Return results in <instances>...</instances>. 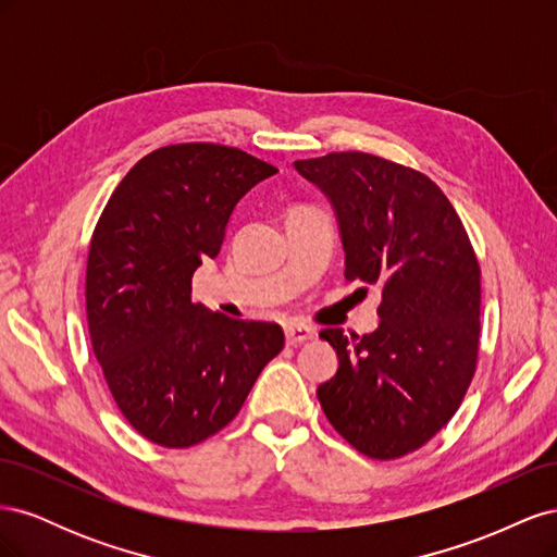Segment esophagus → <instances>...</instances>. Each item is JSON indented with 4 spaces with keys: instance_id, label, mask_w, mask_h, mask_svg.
<instances>
[{
    "instance_id": "34e87169",
    "label": "esophagus",
    "mask_w": 557,
    "mask_h": 557,
    "mask_svg": "<svg viewBox=\"0 0 557 557\" xmlns=\"http://www.w3.org/2000/svg\"><path fill=\"white\" fill-rule=\"evenodd\" d=\"M313 334H315V332H313L311 327H307V325H297V323L285 325V342H288L290 346H297V344H301V342L311 339Z\"/></svg>"
}]
</instances>
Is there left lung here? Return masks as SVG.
Segmentation results:
<instances>
[{
	"label": "left lung",
	"mask_w": 557,
	"mask_h": 557,
	"mask_svg": "<svg viewBox=\"0 0 557 557\" xmlns=\"http://www.w3.org/2000/svg\"><path fill=\"white\" fill-rule=\"evenodd\" d=\"M295 170L330 199L344 276L381 285L374 332H320L339 369L318 385V401L352 448L376 460L401 458L448 423L474 376V248L440 185L409 166L348 150L297 160Z\"/></svg>",
	"instance_id": "1"
}]
</instances>
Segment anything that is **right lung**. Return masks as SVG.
Instances as JSON below:
<instances>
[{
  "instance_id": "add662e5",
  "label": "right lung",
  "mask_w": 557,
  "mask_h": 557,
  "mask_svg": "<svg viewBox=\"0 0 557 557\" xmlns=\"http://www.w3.org/2000/svg\"><path fill=\"white\" fill-rule=\"evenodd\" d=\"M278 170L239 148L164 146L132 166L92 232L86 311L117 409L148 442L188 448L239 413L283 348L276 323L193 301V274L221 252L234 207Z\"/></svg>"
}]
</instances>
